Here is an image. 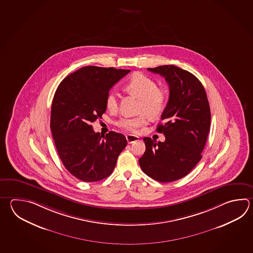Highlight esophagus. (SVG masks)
<instances>
[{"mask_svg": "<svg viewBox=\"0 0 253 253\" xmlns=\"http://www.w3.org/2000/svg\"><path fill=\"white\" fill-rule=\"evenodd\" d=\"M126 139L128 141V143H133L135 141L139 140V137H137L135 135L128 134L126 135Z\"/></svg>", "mask_w": 253, "mask_h": 253, "instance_id": "34e87169", "label": "esophagus"}]
</instances>
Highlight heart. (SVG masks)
I'll use <instances>...</instances> for the list:
<instances>
[{
    "label": "heart",
    "instance_id": "b5f03b06",
    "mask_svg": "<svg viewBox=\"0 0 253 253\" xmlns=\"http://www.w3.org/2000/svg\"><path fill=\"white\" fill-rule=\"evenodd\" d=\"M124 90L126 93L140 100V112H144L150 117H159L164 112L167 104L165 92L159 88L158 84L154 80L143 74H132L124 84ZM105 105L111 113H115L118 110V99L116 93L114 92L108 93L105 100ZM147 124L148 117L146 114L134 118L120 119L116 123L120 128L133 133Z\"/></svg>",
    "mask_w": 253,
    "mask_h": 253
}]
</instances>
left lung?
I'll list each match as a JSON object with an SVG mask.
<instances>
[{
  "mask_svg": "<svg viewBox=\"0 0 253 253\" xmlns=\"http://www.w3.org/2000/svg\"><path fill=\"white\" fill-rule=\"evenodd\" d=\"M164 77L169 98L157 131L165 141L143 139L146 150L139 160L146 175L168 183L186 176L201 160L210 131L211 112L206 90L193 74L173 65L148 68Z\"/></svg>",
  "mask_w": 253,
  "mask_h": 253,
  "instance_id": "1",
  "label": "left lung"
}]
</instances>
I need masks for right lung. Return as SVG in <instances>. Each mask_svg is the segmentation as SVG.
Here are the masks:
<instances>
[{
	"label": "right lung",
	"mask_w": 253,
	"mask_h": 253,
	"mask_svg": "<svg viewBox=\"0 0 253 253\" xmlns=\"http://www.w3.org/2000/svg\"><path fill=\"white\" fill-rule=\"evenodd\" d=\"M129 71L84 67L67 76L55 93L50 115L53 139L65 168L80 180L106 178L127 145L122 133L94 132L92 123L105 113L110 89Z\"/></svg>",
	"instance_id": "right-lung-1"
}]
</instances>
